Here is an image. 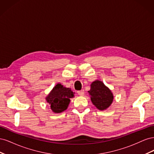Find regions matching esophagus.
I'll return each mask as SVG.
<instances>
[{"label": "esophagus", "mask_w": 154, "mask_h": 154, "mask_svg": "<svg viewBox=\"0 0 154 154\" xmlns=\"http://www.w3.org/2000/svg\"><path fill=\"white\" fill-rule=\"evenodd\" d=\"M78 94L79 96H82L84 95V91H78Z\"/></svg>", "instance_id": "1"}]
</instances>
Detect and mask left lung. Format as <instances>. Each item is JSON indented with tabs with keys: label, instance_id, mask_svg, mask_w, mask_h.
Listing matches in <instances>:
<instances>
[{
	"label": "left lung",
	"instance_id": "left-lung-1",
	"mask_svg": "<svg viewBox=\"0 0 154 154\" xmlns=\"http://www.w3.org/2000/svg\"><path fill=\"white\" fill-rule=\"evenodd\" d=\"M88 92L92 103L100 110L106 109L112 103L114 98L112 93L101 81L96 80L92 82L91 90Z\"/></svg>",
	"mask_w": 154,
	"mask_h": 154
}]
</instances>
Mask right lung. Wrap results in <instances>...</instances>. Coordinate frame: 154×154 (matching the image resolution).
I'll use <instances>...</instances> for the list:
<instances>
[{"instance_id":"add662e5","label":"right lung","mask_w":154,"mask_h":154,"mask_svg":"<svg viewBox=\"0 0 154 154\" xmlns=\"http://www.w3.org/2000/svg\"><path fill=\"white\" fill-rule=\"evenodd\" d=\"M73 97L74 93L69 88L64 87L60 83H58L46 97V100L54 112L60 113L67 109L70 98Z\"/></svg>"}]
</instances>
